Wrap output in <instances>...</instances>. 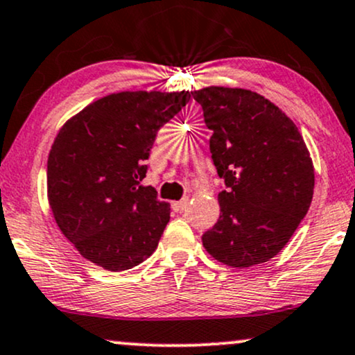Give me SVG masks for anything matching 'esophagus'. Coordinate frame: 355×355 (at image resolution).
<instances>
[{"label": "esophagus", "instance_id": "1", "mask_svg": "<svg viewBox=\"0 0 355 355\" xmlns=\"http://www.w3.org/2000/svg\"><path fill=\"white\" fill-rule=\"evenodd\" d=\"M187 206H188V198H183V200H180V201H173V203H172V208H173L175 211H178V213H182V211H185Z\"/></svg>", "mask_w": 355, "mask_h": 355}]
</instances>
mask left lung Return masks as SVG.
<instances>
[{"label":"left lung","instance_id":"obj_1","mask_svg":"<svg viewBox=\"0 0 355 355\" xmlns=\"http://www.w3.org/2000/svg\"><path fill=\"white\" fill-rule=\"evenodd\" d=\"M213 131L209 152L224 190L218 223L201 241L230 267L263 263L280 252L306 216L315 168L302 134L280 107L242 88L191 93Z\"/></svg>","mask_w":355,"mask_h":355}]
</instances>
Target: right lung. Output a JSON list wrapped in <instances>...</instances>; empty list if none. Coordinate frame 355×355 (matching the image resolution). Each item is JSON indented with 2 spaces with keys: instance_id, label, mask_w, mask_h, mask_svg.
<instances>
[{
  "instance_id": "1",
  "label": "right lung",
  "mask_w": 355,
  "mask_h": 355,
  "mask_svg": "<svg viewBox=\"0 0 355 355\" xmlns=\"http://www.w3.org/2000/svg\"><path fill=\"white\" fill-rule=\"evenodd\" d=\"M188 101V92L113 93L58 131L47 160L49 203L89 262L123 272L157 249L170 206L141 182L157 132Z\"/></svg>"
}]
</instances>
